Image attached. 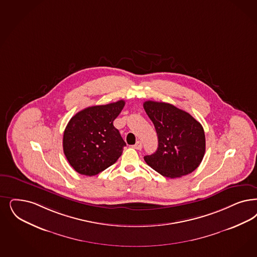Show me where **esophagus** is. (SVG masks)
Segmentation results:
<instances>
[{"label": "esophagus", "mask_w": 257, "mask_h": 257, "mask_svg": "<svg viewBox=\"0 0 257 257\" xmlns=\"http://www.w3.org/2000/svg\"><path fill=\"white\" fill-rule=\"evenodd\" d=\"M134 148H135V149H137V150H142V142H140V141H139V142H137V143L134 145Z\"/></svg>", "instance_id": "1"}]
</instances>
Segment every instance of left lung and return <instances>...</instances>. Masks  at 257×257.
<instances>
[{
  "instance_id": "left-lung-1",
  "label": "left lung",
  "mask_w": 257,
  "mask_h": 257,
  "mask_svg": "<svg viewBox=\"0 0 257 257\" xmlns=\"http://www.w3.org/2000/svg\"><path fill=\"white\" fill-rule=\"evenodd\" d=\"M143 107L159 139L158 150L145 156V162L170 178L194 172L203 160L206 149L202 125L189 113L170 103L147 100Z\"/></svg>"
}]
</instances>
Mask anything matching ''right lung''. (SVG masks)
<instances>
[{
	"label": "right lung",
	"mask_w": 257,
	"mask_h": 257,
	"mask_svg": "<svg viewBox=\"0 0 257 257\" xmlns=\"http://www.w3.org/2000/svg\"><path fill=\"white\" fill-rule=\"evenodd\" d=\"M125 105L124 100L87 107L67 124L62 140L63 153L80 175L96 176L121 156L124 142L113 121Z\"/></svg>",
	"instance_id": "right-lung-1"
}]
</instances>
